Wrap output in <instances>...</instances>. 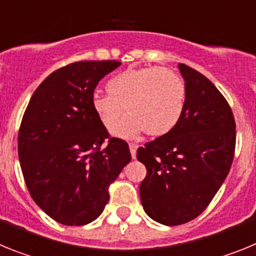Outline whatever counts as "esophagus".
<instances>
[{"label":"esophagus","instance_id":"34e87169","mask_svg":"<svg viewBox=\"0 0 256 256\" xmlns=\"http://www.w3.org/2000/svg\"><path fill=\"white\" fill-rule=\"evenodd\" d=\"M137 148H138V144H130V155H132L133 159L136 158V154H137Z\"/></svg>","mask_w":256,"mask_h":256}]
</instances>
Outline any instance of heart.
I'll return each instance as SVG.
<instances>
[{"mask_svg": "<svg viewBox=\"0 0 256 256\" xmlns=\"http://www.w3.org/2000/svg\"><path fill=\"white\" fill-rule=\"evenodd\" d=\"M106 90L108 94H94L92 110L106 130H112L126 108L130 116L112 130L122 138H133L144 130L151 137H162L177 126L186 110V84L164 68L126 69L112 76Z\"/></svg>", "mask_w": 256, "mask_h": 256, "instance_id": "obj_1", "label": "heart"}]
</instances>
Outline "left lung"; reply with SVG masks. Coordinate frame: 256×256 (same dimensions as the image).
Here are the masks:
<instances>
[{
  "mask_svg": "<svg viewBox=\"0 0 256 256\" xmlns=\"http://www.w3.org/2000/svg\"><path fill=\"white\" fill-rule=\"evenodd\" d=\"M187 90L186 110L168 134L137 150L148 169L140 184L144 210L165 226L195 219L206 209L230 172L236 144L234 114L209 79L178 65Z\"/></svg>",
  "mask_w": 256,
  "mask_h": 256,
  "instance_id": "8db88e82",
  "label": "left lung"
}]
</instances>
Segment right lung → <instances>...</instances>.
I'll return each instance as SVG.
<instances>
[{"mask_svg": "<svg viewBox=\"0 0 256 256\" xmlns=\"http://www.w3.org/2000/svg\"><path fill=\"white\" fill-rule=\"evenodd\" d=\"M115 60L79 61L50 74L32 96L18 136L24 180L54 220L84 226L100 216L108 186L130 162L126 141L109 138L92 110L96 86L120 66Z\"/></svg>", "mask_w": 256, "mask_h": 256, "instance_id": "1", "label": "right lung"}]
</instances>
